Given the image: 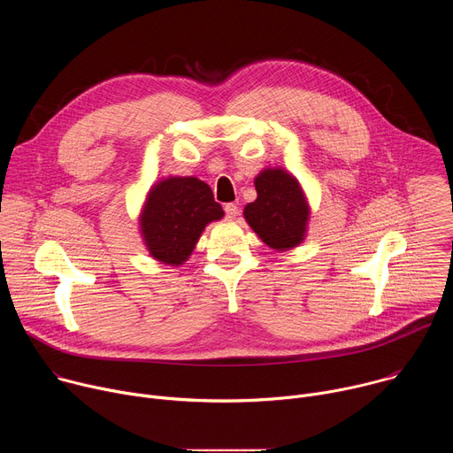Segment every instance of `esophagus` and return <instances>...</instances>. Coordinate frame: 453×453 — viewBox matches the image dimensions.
Wrapping results in <instances>:
<instances>
[{"label":"esophagus","instance_id":"34e87169","mask_svg":"<svg viewBox=\"0 0 453 453\" xmlns=\"http://www.w3.org/2000/svg\"><path fill=\"white\" fill-rule=\"evenodd\" d=\"M224 210H226L227 219H236L238 217V206L236 204H226Z\"/></svg>","mask_w":453,"mask_h":453}]
</instances>
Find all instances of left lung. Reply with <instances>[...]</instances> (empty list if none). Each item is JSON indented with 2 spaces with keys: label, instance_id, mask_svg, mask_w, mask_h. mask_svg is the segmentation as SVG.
Masks as SVG:
<instances>
[{
  "label": "left lung",
  "instance_id": "8db88e82",
  "mask_svg": "<svg viewBox=\"0 0 453 453\" xmlns=\"http://www.w3.org/2000/svg\"><path fill=\"white\" fill-rule=\"evenodd\" d=\"M257 197L243 208V219L274 250L299 247L308 234L310 203L299 179L281 166H265L254 177Z\"/></svg>",
  "mask_w": 453,
  "mask_h": 453
}]
</instances>
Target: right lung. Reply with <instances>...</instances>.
<instances>
[{
    "mask_svg": "<svg viewBox=\"0 0 453 453\" xmlns=\"http://www.w3.org/2000/svg\"><path fill=\"white\" fill-rule=\"evenodd\" d=\"M220 219L224 210L204 180L168 175L147 191L138 226L149 256L175 269L188 262L206 226Z\"/></svg>",
    "mask_w": 453,
    "mask_h": 453,
    "instance_id": "1",
    "label": "right lung"
}]
</instances>
